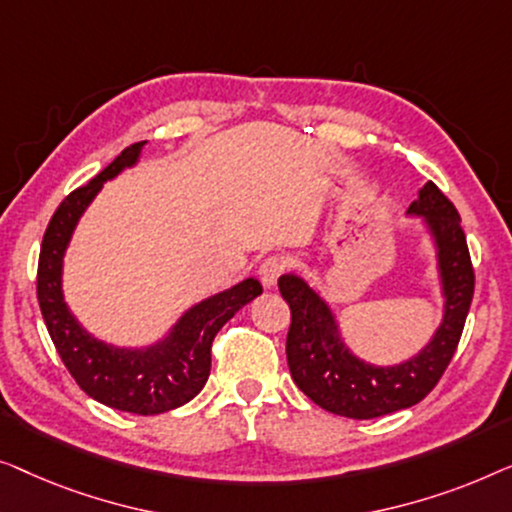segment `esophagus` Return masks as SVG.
I'll list each match as a JSON object with an SVG mask.
<instances>
[{
  "label": "esophagus",
  "instance_id": "1",
  "mask_svg": "<svg viewBox=\"0 0 512 512\" xmlns=\"http://www.w3.org/2000/svg\"><path fill=\"white\" fill-rule=\"evenodd\" d=\"M285 266H287V262L283 257H278V255H271V257H266L262 264H259V280H262V285L266 287V290H271L273 285L278 283V278H280V273L285 271Z\"/></svg>",
  "mask_w": 512,
  "mask_h": 512
}]
</instances>
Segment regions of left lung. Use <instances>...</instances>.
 I'll use <instances>...</instances> for the list:
<instances>
[{"label": "left lung", "mask_w": 512, "mask_h": 512, "mask_svg": "<svg viewBox=\"0 0 512 512\" xmlns=\"http://www.w3.org/2000/svg\"><path fill=\"white\" fill-rule=\"evenodd\" d=\"M408 215L422 218L434 241L443 320L429 343L406 362L376 366L359 359L345 345L336 315L320 292L294 273L278 278L292 313L285 345L292 380L334 415L371 420L420 403L441 380L462 338L475 276L457 208L429 181L408 206Z\"/></svg>", "instance_id": "left-lung-1"}]
</instances>
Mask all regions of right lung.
<instances>
[{"instance_id": "right-lung-1", "label": "right lung", "mask_w": 512, "mask_h": 512, "mask_svg": "<svg viewBox=\"0 0 512 512\" xmlns=\"http://www.w3.org/2000/svg\"><path fill=\"white\" fill-rule=\"evenodd\" d=\"M143 146L146 141L132 143L88 185L78 187L57 206L41 243L37 297L64 366L88 397L125 413L157 415L197 397L211 373L215 334L239 308L262 294V285L246 278L199 301L181 315L162 341L146 348H118L99 341L74 318L62 292L64 253L85 208L106 181L139 162Z\"/></svg>"}]
</instances>
